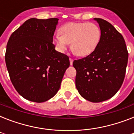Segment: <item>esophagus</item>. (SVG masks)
Segmentation results:
<instances>
[{"instance_id":"34e87169","label":"esophagus","mask_w":134,"mask_h":134,"mask_svg":"<svg viewBox=\"0 0 134 134\" xmlns=\"http://www.w3.org/2000/svg\"><path fill=\"white\" fill-rule=\"evenodd\" d=\"M69 61H70V65H73V61H74L73 59L71 58H69Z\"/></svg>"}]
</instances>
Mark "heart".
I'll return each mask as SVG.
<instances>
[{
    "label": "heart",
    "mask_w": 134,
    "mask_h": 134,
    "mask_svg": "<svg viewBox=\"0 0 134 134\" xmlns=\"http://www.w3.org/2000/svg\"><path fill=\"white\" fill-rule=\"evenodd\" d=\"M60 32L54 37L58 50L65 52L71 43V50L79 56H86L93 52L102 35L97 24L88 22H70L62 26Z\"/></svg>",
    "instance_id": "heart-1"
}]
</instances>
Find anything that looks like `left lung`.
<instances>
[{"mask_svg": "<svg viewBox=\"0 0 134 134\" xmlns=\"http://www.w3.org/2000/svg\"><path fill=\"white\" fill-rule=\"evenodd\" d=\"M101 39L95 50L75 60L76 87L81 95L92 102H101L117 93L124 81L128 51L122 35L106 20L95 18Z\"/></svg>", "mask_w": 134, "mask_h": 134, "instance_id": "obj_1", "label": "left lung"}]
</instances>
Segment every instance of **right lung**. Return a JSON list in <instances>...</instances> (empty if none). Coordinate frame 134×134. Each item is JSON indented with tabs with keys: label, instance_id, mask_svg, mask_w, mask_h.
Instances as JSON below:
<instances>
[{
	"label": "right lung",
	"instance_id": "1",
	"mask_svg": "<svg viewBox=\"0 0 134 134\" xmlns=\"http://www.w3.org/2000/svg\"><path fill=\"white\" fill-rule=\"evenodd\" d=\"M58 19L25 21L11 35L5 52L9 78L26 99L46 102L58 92L66 69L67 55L55 50L53 37Z\"/></svg>",
	"mask_w": 134,
	"mask_h": 134
}]
</instances>
